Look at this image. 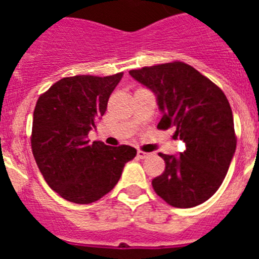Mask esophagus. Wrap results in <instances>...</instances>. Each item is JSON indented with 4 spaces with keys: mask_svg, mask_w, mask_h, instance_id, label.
I'll return each instance as SVG.
<instances>
[{
    "mask_svg": "<svg viewBox=\"0 0 259 259\" xmlns=\"http://www.w3.org/2000/svg\"><path fill=\"white\" fill-rule=\"evenodd\" d=\"M149 155H152L150 153H145V152H141V150H139L137 152V157L140 158V159H144V158H148Z\"/></svg>",
    "mask_w": 259,
    "mask_h": 259,
    "instance_id": "34e87169",
    "label": "esophagus"
}]
</instances>
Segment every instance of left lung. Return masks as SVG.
<instances>
[{"instance_id": "1", "label": "left lung", "mask_w": 259, "mask_h": 259, "mask_svg": "<svg viewBox=\"0 0 259 259\" xmlns=\"http://www.w3.org/2000/svg\"><path fill=\"white\" fill-rule=\"evenodd\" d=\"M130 75L155 95L162 113L157 127L174 125V136L185 144L178 155L159 153L166 168L153 179L155 193L174 207L201 205L219 189L236 150L227 97L211 80L183 62L131 70Z\"/></svg>"}]
</instances>
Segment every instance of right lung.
I'll return each instance as SVG.
<instances>
[{"instance_id":"obj_1","label":"right lung","mask_w":259,"mask_h":259,"mask_svg":"<svg viewBox=\"0 0 259 259\" xmlns=\"http://www.w3.org/2000/svg\"><path fill=\"white\" fill-rule=\"evenodd\" d=\"M123 72L111 76L63 77L41 95L33 111L32 153L50 188L75 203L104 197L119 182L132 146L88 140L107 109Z\"/></svg>"}]
</instances>
